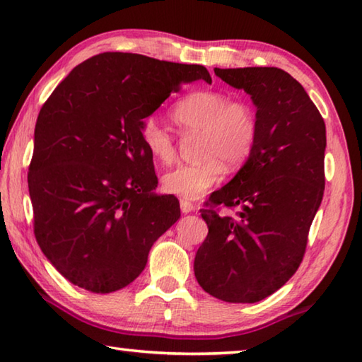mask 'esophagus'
Masks as SVG:
<instances>
[{"mask_svg": "<svg viewBox=\"0 0 362 362\" xmlns=\"http://www.w3.org/2000/svg\"><path fill=\"white\" fill-rule=\"evenodd\" d=\"M181 211L185 213V214H187V213H192L194 210H195V205L194 204H191V202H187V200H185L182 199L181 200Z\"/></svg>", "mask_w": 362, "mask_h": 362, "instance_id": "esophagus-1", "label": "esophagus"}]
</instances>
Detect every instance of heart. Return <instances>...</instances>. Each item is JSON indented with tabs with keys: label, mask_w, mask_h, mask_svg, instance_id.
Wrapping results in <instances>:
<instances>
[{
	"label": "heart",
	"mask_w": 362,
	"mask_h": 362,
	"mask_svg": "<svg viewBox=\"0 0 362 362\" xmlns=\"http://www.w3.org/2000/svg\"><path fill=\"white\" fill-rule=\"evenodd\" d=\"M173 120L186 133H199L200 162L182 163L162 176L165 192L195 200L223 180L224 163L237 168L248 160L259 135L255 106L233 100L224 90H197L182 97L173 107ZM144 149L154 160L170 163L176 143L170 132L148 117L139 130Z\"/></svg>",
	"instance_id": "obj_1"
}]
</instances>
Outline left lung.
<instances>
[{
    "label": "left lung",
    "instance_id": "left-lung-1",
    "mask_svg": "<svg viewBox=\"0 0 362 362\" xmlns=\"http://www.w3.org/2000/svg\"><path fill=\"white\" fill-rule=\"evenodd\" d=\"M214 74L251 95L259 135L233 180L200 210L208 235L194 272L216 299L255 303L280 289L305 255L325 194L326 125L305 88L280 68H214ZM218 206L239 211L224 217Z\"/></svg>",
    "mask_w": 362,
    "mask_h": 362
}]
</instances>
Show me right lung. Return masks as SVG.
Masks as SVG:
<instances>
[{
	"instance_id": "1",
	"label": "right lung",
	"mask_w": 362,
	"mask_h": 362,
	"mask_svg": "<svg viewBox=\"0 0 362 362\" xmlns=\"http://www.w3.org/2000/svg\"><path fill=\"white\" fill-rule=\"evenodd\" d=\"M211 82L202 65L105 52L73 68L42 105L28 191L44 256L76 286L106 294L141 274L151 246L181 216L139 136L171 92Z\"/></svg>"
}]
</instances>
